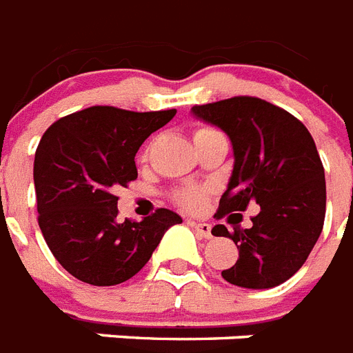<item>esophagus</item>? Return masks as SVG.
<instances>
[{"label":"esophagus","mask_w":353,"mask_h":353,"mask_svg":"<svg viewBox=\"0 0 353 353\" xmlns=\"http://www.w3.org/2000/svg\"><path fill=\"white\" fill-rule=\"evenodd\" d=\"M190 227H192L194 231L198 232L201 238H212V227L209 223H201V221H190Z\"/></svg>","instance_id":"34e87169"}]
</instances>
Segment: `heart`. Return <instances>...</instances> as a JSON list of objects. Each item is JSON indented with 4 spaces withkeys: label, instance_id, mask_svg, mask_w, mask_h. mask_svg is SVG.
<instances>
[{
    "label": "heart",
    "instance_id": "heart-1",
    "mask_svg": "<svg viewBox=\"0 0 353 353\" xmlns=\"http://www.w3.org/2000/svg\"><path fill=\"white\" fill-rule=\"evenodd\" d=\"M207 130H209V128H199V130H196V133L207 132ZM196 133H194V135H196ZM176 201L179 207H183V209L198 210L205 201V190L203 188H185L181 192H177Z\"/></svg>",
    "mask_w": 353,
    "mask_h": 353
}]
</instances>
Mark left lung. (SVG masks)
Masks as SVG:
<instances>
[{
  "label": "left lung",
  "instance_id": "obj_1",
  "mask_svg": "<svg viewBox=\"0 0 353 353\" xmlns=\"http://www.w3.org/2000/svg\"><path fill=\"white\" fill-rule=\"evenodd\" d=\"M190 113L231 139L234 165L218 216L260 205L251 229H212L240 251L221 276L247 290L280 285L302 268L323 232L326 181L313 137L291 113L254 97L194 106Z\"/></svg>",
  "mask_w": 353,
  "mask_h": 353
}]
</instances>
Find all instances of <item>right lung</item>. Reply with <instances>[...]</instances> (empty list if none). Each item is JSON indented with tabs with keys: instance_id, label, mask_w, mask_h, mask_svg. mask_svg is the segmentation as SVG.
I'll return each instance as SVG.
<instances>
[{
	"instance_id": "add662e5",
	"label": "right lung",
	"mask_w": 353,
	"mask_h": 353,
	"mask_svg": "<svg viewBox=\"0 0 353 353\" xmlns=\"http://www.w3.org/2000/svg\"><path fill=\"white\" fill-rule=\"evenodd\" d=\"M176 110L126 112L91 106L52 124L34 155L38 225L60 265L91 285L126 282L146 265L172 225L174 210L119 221L117 187L137 179L141 144Z\"/></svg>"
}]
</instances>
